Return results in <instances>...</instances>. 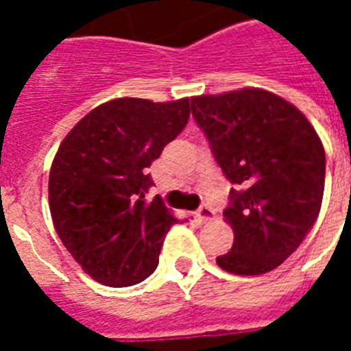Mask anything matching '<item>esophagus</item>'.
I'll list each match as a JSON object with an SVG mask.
<instances>
[{"mask_svg":"<svg viewBox=\"0 0 351 351\" xmlns=\"http://www.w3.org/2000/svg\"><path fill=\"white\" fill-rule=\"evenodd\" d=\"M197 219L200 220L202 224H206V222H211V220L215 219V211L209 208V206H202V208L197 211Z\"/></svg>","mask_w":351,"mask_h":351,"instance_id":"esophagus-1","label":"esophagus"}]
</instances>
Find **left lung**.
Returning <instances> with one entry per match:
<instances>
[{
	"label": "left lung",
	"instance_id": "8db88e82",
	"mask_svg": "<svg viewBox=\"0 0 351 351\" xmlns=\"http://www.w3.org/2000/svg\"><path fill=\"white\" fill-rule=\"evenodd\" d=\"M191 112L239 187L224 211L233 247L217 264L244 277L271 271L299 247L321 211V138L293 104L258 87L193 96Z\"/></svg>",
	"mask_w": 351,
	"mask_h": 351
}]
</instances>
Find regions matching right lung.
I'll use <instances>...</instances> for the list:
<instances>
[{"label":"right lung","instance_id":"1","mask_svg":"<svg viewBox=\"0 0 351 351\" xmlns=\"http://www.w3.org/2000/svg\"><path fill=\"white\" fill-rule=\"evenodd\" d=\"M189 98H114L87 112L63 138L49 175L58 237L90 278L111 288L142 282L178 222L154 197L147 167L186 127Z\"/></svg>","mask_w":351,"mask_h":351}]
</instances>
